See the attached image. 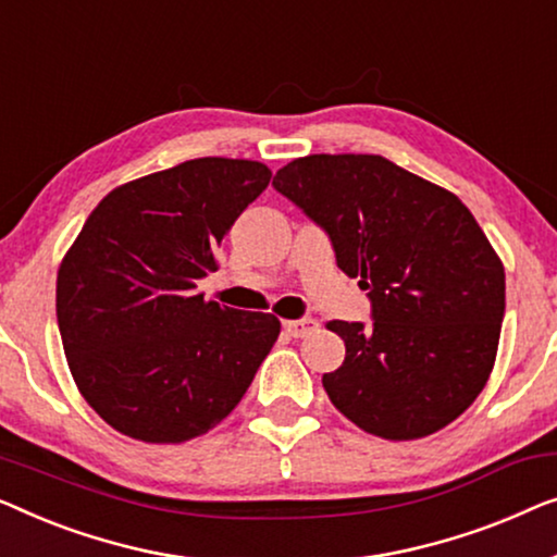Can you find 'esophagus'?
Listing matches in <instances>:
<instances>
[{
    "mask_svg": "<svg viewBox=\"0 0 557 557\" xmlns=\"http://www.w3.org/2000/svg\"><path fill=\"white\" fill-rule=\"evenodd\" d=\"M282 327H285V333L293 335V338H305V335L315 331L318 323L312 318H302V320H285Z\"/></svg>",
    "mask_w": 557,
    "mask_h": 557,
    "instance_id": "esophagus-1",
    "label": "esophagus"
}]
</instances>
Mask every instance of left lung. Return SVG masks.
I'll return each mask as SVG.
<instances>
[{
  "label": "left lung",
  "instance_id": "8db88e82",
  "mask_svg": "<svg viewBox=\"0 0 557 557\" xmlns=\"http://www.w3.org/2000/svg\"><path fill=\"white\" fill-rule=\"evenodd\" d=\"M272 186L331 234L335 260L371 289L373 325L331 320L346 343L323 375L363 432L411 442L461 417L495 368L505 268L457 194L373 153H312Z\"/></svg>",
  "mask_w": 557,
  "mask_h": 557
}]
</instances>
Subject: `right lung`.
Returning a JSON list of instances; mask_svg holds the SVG:
<instances>
[{"label": "right lung", "mask_w": 557, "mask_h": 557, "mask_svg": "<svg viewBox=\"0 0 557 557\" xmlns=\"http://www.w3.org/2000/svg\"><path fill=\"white\" fill-rule=\"evenodd\" d=\"M272 171L191 159L115 186L58 270V325L73 381L115 432L184 444L230 417L275 346L272 312L197 293L234 219Z\"/></svg>", "instance_id": "obj_1"}]
</instances>
